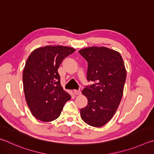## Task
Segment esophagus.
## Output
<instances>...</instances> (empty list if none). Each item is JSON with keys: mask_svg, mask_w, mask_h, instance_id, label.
<instances>
[{"mask_svg": "<svg viewBox=\"0 0 154 154\" xmlns=\"http://www.w3.org/2000/svg\"><path fill=\"white\" fill-rule=\"evenodd\" d=\"M74 93L75 95H81V92H80V91H78V90H74Z\"/></svg>", "mask_w": 154, "mask_h": 154, "instance_id": "1", "label": "esophagus"}]
</instances>
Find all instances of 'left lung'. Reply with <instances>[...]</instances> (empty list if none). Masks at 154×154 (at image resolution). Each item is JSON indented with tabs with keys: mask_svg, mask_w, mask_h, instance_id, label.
<instances>
[{
	"mask_svg": "<svg viewBox=\"0 0 154 154\" xmlns=\"http://www.w3.org/2000/svg\"><path fill=\"white\" fill-rule=\"evenodd\" d=\"M79 53L88 62L87 79L94 84L82 90L88 104L80 110L85 122L101 127L114 116L120 103L126 78L123 59L106 47H90Z\"/></svg>",
	"mask_w": 154,
	"mask_h": 154,
	"instance_id": "8db88e82",
	"label": "left lung"
}]
</instances>
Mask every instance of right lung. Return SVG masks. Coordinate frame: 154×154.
<instances>
[{
	"label": "right lung",
	"mask_w": 154,
	"mask_h": 154,
	"mask_svg": "<svg viewBox=\"0 0 154 154\" xmlns=\"http://www.w3.org/2000/svg\"><path fill=\"white\" fill-rule=\"evenodd\" d=\"M74 48L47 45L37 48L27 59L23 71L26 103L32 114L42 122H51L60 115L71 95L61 87L58 69Z\"/></svg>",
	"instance_id": "obj_1"
}]
</instances>
